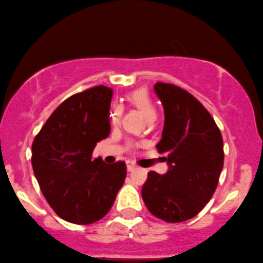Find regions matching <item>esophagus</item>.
Returning <instances> with one entry per match:
<instances>
[{"instance_id": "esophagus-1", "label": "esophagus", "mask_w": 263, "mask_h": 263, "mask_svg": "<svg viewBox=\"0 0 263 263\" xmlns=\"http://www.w3.org/2000/svg\"><path fill=\"white\" fill-rule=\"evenodd\" d=\"M136 168V163L132 162V161H127V170H128V172H134Z\"/></svg>"}]
</instances>
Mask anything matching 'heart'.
<instances>
[{"mask_svg": "<svg viewBox=\"0 0 263 263\" xmlns=\"http://www.w3.org/2000/svg\"><path fill=\"white\" fill-rule=\"evenodd\" d=\"M126 100L131 103L132 106L140 109L141 114L145 116L147 120L149 118L156 117V107L152 102L151 97H149L148 91L145 88H138L135 89V91L128 92L126 95ZM109 116H111L112 122H117L118 118L121 116V108L118 106H114L111 108V112H109Z\"/></svg>", "mask_w": 263, "mask_h": 263, "instance_id": "1", "label": "heart"}]
</instances>
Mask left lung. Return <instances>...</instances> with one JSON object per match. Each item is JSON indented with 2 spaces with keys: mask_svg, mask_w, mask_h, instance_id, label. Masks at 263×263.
Returning <instances> with one entry per match:
<instances>
[{
  "mask_svg": "<svg viewBox=\"0 0 263 263\" xmlns=\"http://www.w3.org/2000/svg\"><path fill=\"white\" fill-rule=\"evenodd\" d=\"M155 92L164 109L157 143L168 171L148 172L142 187L147 210L164 222L195 217L211 200L223 167V141L210 112L186 89L157 82Z\"/></svg>",
  "mask_w": 263,
  "mask_h": 263,
  "instance_id": "1",
  "label": "left lung"
}]
</instances>
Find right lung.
I'll return each mask as SVG.
<instances>
[{"instance_id":"1","label":"right lung","mask_w":263,"mask_h":263,"mask_svg":"<svg viewBox=\"0 0 263 263\" xmlns=\"http://www.w3.org/2000/svg\"><path fill=\"white\" fill-rule=\"evenodd\" d=\"M112 89L96 86L65 100L32 143V168L46 201L65 221L89 224L107 215L127 175L126 163L92 160L108 137Z\"/></svg>"}]
</instances>
